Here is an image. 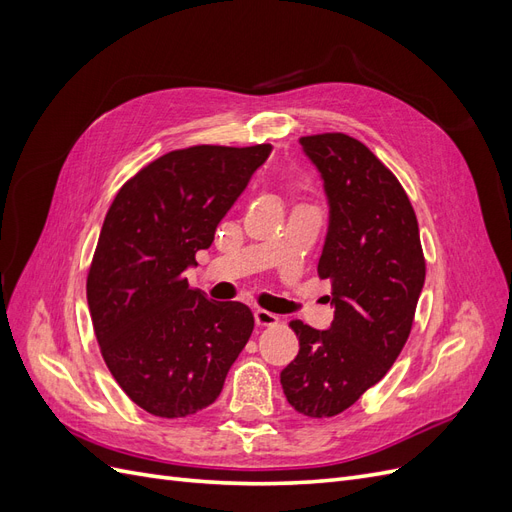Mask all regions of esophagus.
<instances>
[{"label":"esophagus","mask_w":512,"mask_h":512,"mask_svg":"<svg viewBox=\"0 0 512 512\" xmlns=\"http://www.w3.org/2000/svg\"><path fill=\"white\" fill-rule=\"evenodd\" d=\"M254 320H256L258 327H273V324H277V316L267 312V309H256Z\"/></svg>","instance_id":"obj_1"}]
</instances>
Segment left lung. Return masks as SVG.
<instances>
[{
    "label": "left lung",
    "instance_id": "8db88e82",
    "mask_svg": "<svg viewBox=\"0 0 512 512\" xmlns=\"http://www.w3.org/2000/svg\"><path fill=\"white\" fill-rule=\"evenodd\" d=\"M299 143L329 200L318 275L331 280L335 318L327 331L290 322L299 354L280 382L294 410L327 418L378 384L408 342L425 256L408 194L361 141L329 132Z\"/></svg>",
    "mask_w": 512,
    "mask_h": 512
}]
</instances>
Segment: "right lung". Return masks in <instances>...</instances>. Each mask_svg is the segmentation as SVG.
I'll return each mask as SVG.
<instances>
[{
  "mask_svg": "<svg viewBox=\"0 0 512 512\" xmlns=\"http://www.w3.org/2000/svg\"><path fill=\"white\" fill-rule=\"evenodd\" d=\"M271 145L170 151L123 185L87 275L91 322L113 378L153 416L211 406L254 331L250 307L209 301L183 271L265 164Z\"/></svg>",
  "mask_w": 512,
  "mask_h": 512,
  "instance_id": "right-lung-1",
  "label": "right lung"
}]
</instances>
